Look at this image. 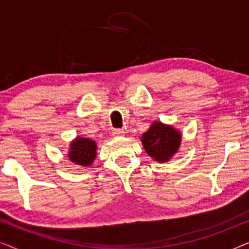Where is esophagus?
Segmentation results:
<instances>
[{
    "label": "esophagus",
    "instance_id": "1",
    "mask_svg": "<svg viewBox=\"0 0 249 249\" xmlns=\"http://www.w3.org/2000/svg\"><path fill=\"white\" fill-rule=\"evenodd\" d=\"M124 130L122 129H113V131H112V135L115 136V137H119V136H122L124 135Z\"/></svg>",
    "mask_w": 249,
    "mask_h": 249
}]
</instances>
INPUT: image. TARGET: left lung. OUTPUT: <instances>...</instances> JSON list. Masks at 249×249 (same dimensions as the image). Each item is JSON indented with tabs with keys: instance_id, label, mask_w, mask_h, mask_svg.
Here are the masks:
<instances>
[{
	"instance_id": "8db88e82",
	"label": "left lung",
	"mask_w": 249,
	"mask_h": 249,
	"mask_svg": "<svg viewBox=\"0 0 249 249\" xmlns=\"http://www.w3.org/2000/svg\"><path fill=\"white\" fill-rule=\"evenodd\" d=\"M141 141L145 151L158 162H168L178 152L181 142V132L172 125L154 121L142 136Z\"/></svg>"
}]
</instances>
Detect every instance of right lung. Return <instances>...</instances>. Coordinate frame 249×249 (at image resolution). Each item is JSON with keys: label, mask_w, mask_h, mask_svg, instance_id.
<instances>
[{"label": "right lung", "mask_w": 249, "mask_h": 249, "mask_svg": "<svg viewBox=\"0 0 249 249\" xmlns=\"http://www.w3.org/2000/svg\"><path fill=\"white\" fill-rule=\"evenodd\" d=\"M96 142L89 138L77 137L70 144L68 158L74 164L89 166L96 158Z\"/></svg>", "instance_id": "right-lung-1"}]
</instances>
